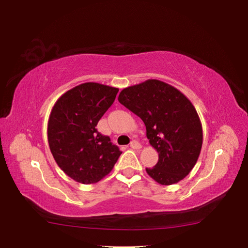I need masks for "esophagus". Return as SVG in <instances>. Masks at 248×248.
<instances>
[{"label":"esophagus","mask_w":248,"mask_h":248,"mask_svg":"<svg viewBox=\"0 0 248 248\" xmlns=\"http://www.w3.org/2000/svg\"><path fill=\"white\" fill-rule=\"evenodd\" d=\"M130 148L138 150V149H141V148H142V145H141L140 142H138V141H136V140H133V141H131V143H130Z\"/></svg>","instance_id":"34e87169"}]
</instances>
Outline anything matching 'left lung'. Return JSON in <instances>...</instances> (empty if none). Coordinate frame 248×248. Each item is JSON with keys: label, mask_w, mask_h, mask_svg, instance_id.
<instances>
[{"label": "left lung", "mask_w": 248, "mask_h": 248, "mask_svg": "<svg viewBox=\"0 0 248 248\" xmlns=\"http://www.w3.org/2000/svg\"><path fill=\"white\" fill-rule=\"evenodd\" d=\"M119 103L143 120L158 161L146 169L161 185H173L190 173L202 146V127L194 105L170 84L148 79L120 92Z\"/></svg>", "instance_id": "obj_1"}]
</instances>
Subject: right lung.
Instances as JSON below:
<instances>
[{"label": "right lung", "mask_w": 248, "mask_h": 248, "mask_svg": "<svg viewBox=\"0 0 248 248\" xmlns=\"http://www.w3.org/2000/svg\"><path fill=\"white\" fill-rule=\"evenodd\" d=\"M118 89L83 83L57 100L48 121L50 151L59 167L81 184H95L110 173L123 153L96 129Z\"/></svg>", "instance_id": "1"}]
</instances>
